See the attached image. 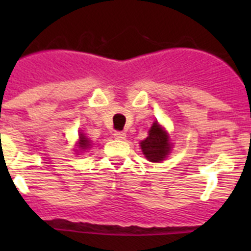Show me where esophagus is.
<instances>
[{"mask_svg": "<svg viewBox=\"0 0 251 251\" xmlns=\"http://www.w3.org/2000/svg\"><path fill=\"white\" fill-rule=\"evenodd\" d=\"M113 136H114V138L115 139H126V133L124 132H121V130H117V132H114V134H113Z\"/></svg>", "mask_w": 251, "mask_h": 251, "instance_id": "34e87169", "label": "esophagus"}]
</instances>
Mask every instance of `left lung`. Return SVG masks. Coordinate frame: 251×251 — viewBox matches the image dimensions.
<instances>
[{"instance_id": "obj_1", "label": "left lung", "mask_w": 251, "mask_h": 251, "mask_svg": "<svg viewBox=\"0 0 251 251\" xmlns=\"http://www.w3.org/2000/svg\"><path fill=\"white\" fill-rule=\"evenodd\" d=\"M141 148L146 158L151 162L163 161L170 153L171 145L167 133L157 122L152 124L147 138L141 142Z\"/></svg>"}]
</instances>
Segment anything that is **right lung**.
<instances>
[{
  "instance_id": "add662e5",
  "label": "right lung",
  "mask_w": 251,
  "mask_h": 251,
  "mask_svg": "<svg viewBox=\"0 0 251 251\" xmlns=\"http://www.w3.org/2000/svg\"><path fill=\"white\" fill-rule=\"evenodd\" d=\"M79 147L81 150H86V148L89 147V139L86 138L84 134H80V142H79Z\"/></svg>"
}]
</instances>
